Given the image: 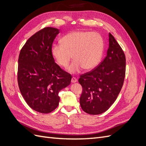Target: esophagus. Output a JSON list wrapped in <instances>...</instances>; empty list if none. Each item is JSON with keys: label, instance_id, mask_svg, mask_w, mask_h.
I'll return each mask as SVG.
<instances>
[{"label": "esophagus", "instance_id": "obj_1", "mask_svg": "<svg viewBox=\"0 0 146 146\" xmlns=\"http://www.w3.org/2000/svg\"><path fill=\"white\" fill-rule=\"evenodd\" d=\"M71 82H72V83H76V82H77V79L76 77H72Z\"/></svg>", "mask_w": 146, "mask_h": 146}]
</instances>
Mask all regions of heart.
<instances>
[{
  "instance_id": "1",
  "label": "heart",
  "mask_w": 146,
  "mask_h": 146,
  "mask_svg": "<svg viewBox=\"0 0 146 146\" xmlns=\"http://www.w3.org/2000/svg\"><path fill=\"white\" fill-rule=\"evenodd\" d=\"M51 51L56 62L63 68L68 67L73 55L74 61L68 70L76 74L82 68L91 70L98 65L103 55L104 40L98 33L75 31L64 36L61 44L53 46Z\"/></svg>"
}]
</instances>
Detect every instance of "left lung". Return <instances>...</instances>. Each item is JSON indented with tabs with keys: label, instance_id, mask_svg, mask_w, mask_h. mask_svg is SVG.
<instances>
[{
	"label": "left lung",
	"instance_id": "obj_1",
	"mask_svg": "<svg viewBox=\"0 0 146 146\" xmlns=\"http://www.w3.org/2000/svg\"><path fill=\"white\" fill-rule=\"evenodd\" d=\"M125 75V56L111 33L104 60L96 69L81 75L83 88L80 106L85 113L96 115L105 112L117 98Z\"/></svg>",
	"mask_w": 146,
	"mask_h": 146
}]
</instances>
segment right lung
<instances>
[{"label": "right lung", "mask_w": 146, "mask_h": 146, "mask_svg": "<svg viewBox=\"0 0 146 146\" xmlns=\"http://www.w3.org/2000/svg\"><path fill=\"white\" fill-rule=\"evenodd\" d=\"M60 30L45 27L31 36L21 50L17 82L29 107L41 113L56 108L60 90L70 85L72 76L55 63L52 46Z\"/></svg>", "instance_id": "obj_1"}]
</instances>
